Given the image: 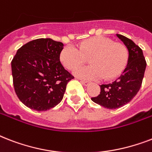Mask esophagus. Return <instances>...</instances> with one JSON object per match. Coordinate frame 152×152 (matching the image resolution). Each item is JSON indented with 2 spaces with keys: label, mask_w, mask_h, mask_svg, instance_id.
Wrapping results in <instances>:
<instances>
[{
  "label": "esophagus",
  "mask_w": 152,
  "mask_h": 152,
  "mask_svg": "<svg viewBox=\"0 0 152 152\" xmlns=\"http://www.w3.org/2000/svg\"><path fill=\"white\" fill-rule=\"evenodd\" d=\"M81 83L82 84H83L84 86H88L89 84H91V82H89V81H86V80H81L80 81Z\"/></svg>",
  "instance_id": "34e87169"
}]
</instances>
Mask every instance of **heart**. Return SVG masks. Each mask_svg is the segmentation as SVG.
<instances>
[{"label":"heart","mask_w":152,"mask_h":152,"mask_svg":"<svg viewBox=\"0 0 152 152\" xmlns=\"http://www.w3.org/2000/svg\"><path fill=\"white\" fill-rule=\"evenodd\" d=\"M90 58L91 66L76 69L75 76L83 80H113L117 78L127 66L129 52L125 45L112 39L97 36L81 42L79 49L68 45L62 49L60 60L69 70H75Z\"/></svg>","instance_id":"1"}]
</instances>
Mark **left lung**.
Returning <instances> with one entry per match:
<instances>
[{
  "label": "left lung",
  "mask_w": 152,
  "mask_h": 152,
  "mask_svg": "<svg viewBox=\"0 0 152 152\" xmlns=\"http://www.w3.org/2000/svg\"><path fill=\"white\" fill-rule=\"evenodd\" d=\"M116 35L123 42L129 52L127 66L113 83L100 85L99 95L91 98L94 102L110 110L120 108L136 96L141 87L147 65L143 51L139 46L124 35Z\"/></svg>",
  "instance_id": "8db88e82"
}]
</instances>
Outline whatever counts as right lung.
<instances>
[{
    "mask_svg": "<svg viewBox=\"0 0 152 152\" xmlns=\"http://www.w3.org/2000/svg\"><path fill=\"white\" fill-rule=\"evenodd\" d=\"M63 43L38 39L20 47L12 61L13 85L19 99L29 108L46 111L63 99L74 77L60 61Z\"/></svg>",
    "mask_w": 152,
    "mask_h": 152,
    "instance_id": "right-lung-1",
    "label": "right lung"
}]
</instances>
